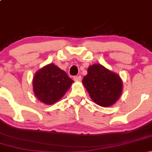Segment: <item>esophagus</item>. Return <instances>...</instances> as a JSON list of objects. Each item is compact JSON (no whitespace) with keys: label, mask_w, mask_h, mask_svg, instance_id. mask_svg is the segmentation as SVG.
I'll list each match as a JSON object with an SVG mask.
<instances>
[{"label":"esophagus","mask_w":152,"mask_h":152,"mask_svg":"<svg viewBox=\"0 0 152 152\" xmlns=\"http://www.w3.org/2000/svg\"><path fill=\"white\" fill-rule=\"evenodd\" d=\"M81 76H76L74 77V80L75 81H81Z\"/></svg>","instance_id":"obj_1"}]
</instances>
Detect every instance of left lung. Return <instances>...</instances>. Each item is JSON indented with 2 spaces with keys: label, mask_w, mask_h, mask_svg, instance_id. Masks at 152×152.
Segmentation results:
<instances>
[{
  "label": "left lung",
  "mask_w": 152,
  "mask_h": 152,
  "mask_svg": "<svg viewBox=\"0 0 152 152\" xmlns=\"http://www.w3.org/2000/svg\"><path fill=\"white\" fill-rule=\"evenodd\" d=\"M82 83L91 99L103 107L111 106L121 96L123 82L117 74L101 64H93L88 68Z\"/></svg>",
  "instance_id": "8db88e82"
}]
</instances>
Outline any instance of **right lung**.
Here are the masks:
<instances>
[{"label": "right lung", "instance_id": "right-lung-1", "mask_svg": "<svg viewBox=\"0 0 152 152\" xmlns=\"http://www.w3.org/2000/svg\"><path fill=\"white\" fill-rule=\"evenodd\" d=\"M73 83L65 71L50 64L36 71L33 78V89L40 102L51 105L65 95Z\"/></svg>", "mask_w": 152, "mask_h": 152}]
</instances>
